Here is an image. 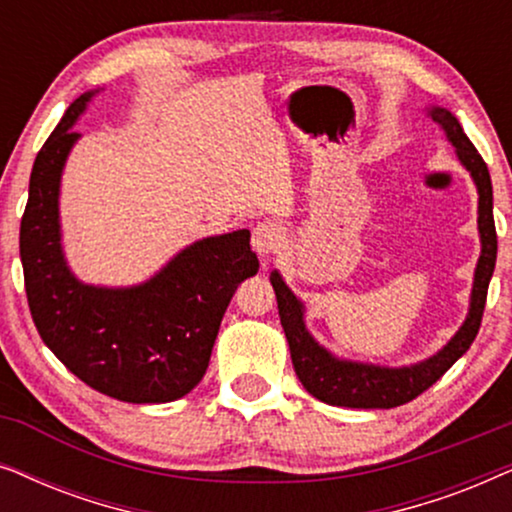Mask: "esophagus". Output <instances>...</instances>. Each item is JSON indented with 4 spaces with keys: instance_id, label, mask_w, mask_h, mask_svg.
Segmentation results:
<instances>
[{
    "instance_id": "1",
    "label": "esophagus",
    "mask_w": 512,
    "mask_h": 512,
    "mask_svg": "<svg viewBox=\"0 0 512 512\" xmlns=\"http://www.w3.org/2000/svg\"><path fill=\"white\" fill-rule=\"evenodd\" d=\"M282 240V228H279L275 221L258 223L254 233H251V247H254V251L263 258V261H268L270 256L277 254L279 247H282Z\"/></svg>"
}]
</instances>
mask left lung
<instances>
[{"label":"left lung","mask_w":512,"mask_h":512,"mask_svg":"<svg viewBox=\"0 0 512 512\" xmlns=\"http://www.w3.org/2000/svg\"><path fill=\"white\" fill-rule=\"evenodd\" d=\"M429 116L433 123H438L450 139L461 165L471 172V177L478 186V230L482 251L478 258V268H475L471 307H468V317L464 326L459 328L457 335L433 354L431 359L419 361L415 366L403 368H384V366H368V363L356 361H340L331 352H326L317 340L307 333L303 314L305 307L300 300L293 296L284 279L275 270L270 275L272 289L277 296L279 321L289 340L291 361L296 368L298 380L303 387L310 391L314 398L328 405H338V408H398V405L410 403L412 398L424 394L431 384H436L447 370L454 366V361L461 359L473 345L475 335L480 331L482 312L487 303L489 279H492L496 265V228H494V205H492V179L485 160L478 149L461 130L457 118L443 107H431Z\"/></svg>","instance_id":"obj_1"}]
</instances>
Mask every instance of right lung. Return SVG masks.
I'll return each instance as SVG.
<instances>
[{
	"instance_id": "obj_1",
	"label": "right lung",
	"mask_w": 512,
	"mask_h": 512,
	"mask_svg": "<svg viewBox=\"0 0 512 512\" xmlns=\"http://www.w3.org/2000/svg\"><path fill=\"white\" fill-rule=\"evenodd\" d=\"M95 93L69 104L30 174L20 219V261L34 326L46 347L88 387L125 403H170L202 380L223 312L258 272L249 230L186 247L149 282L90 286L69 272L60 244V177L72 130Z\"/></svg>"
}]
</instances>
